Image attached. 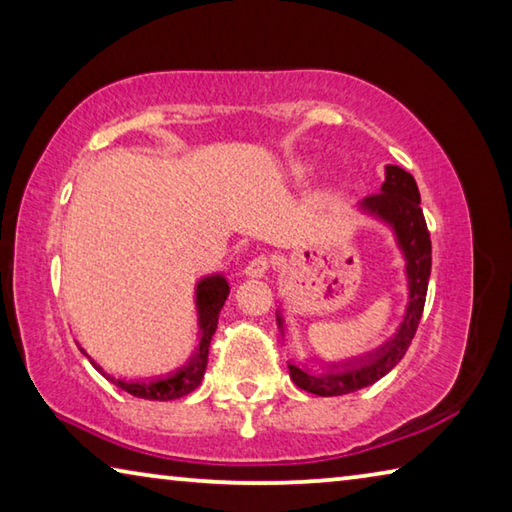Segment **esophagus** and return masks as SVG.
<instances>
[{"label": "esophagus", "mask_w": 512, "mask_h": 512, "mask_svg": "<svg viewBox=\"0 0 512 512\" xmlns=\"http://www.w3.org/2000/svg\"><path fill=\"white\" fill-rule=\"evenodd\" d=\"M268 266H271V259H268L266 255H257V257H253L246 264L244 273H246V277H253V280H255V277H264L266 275Z\"/></svg>", "instance_id": "1"}]
</instances>
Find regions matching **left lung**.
<instances>
[{"instance_id": "1", "label": "left lung", "mask_w": 512, "mask_h": 512, "mask_svg": "<svg viewBox=\"0 0 512 512\" xmlns=\"http://www.w3.org/2000/svg\"><path fill=\"white\" fill-rule=\"evenodd\" d=\"M361 212L375 216L393 230L406 262V280H409V305L393 339H388L377 350L352 357L339 363H327L325 372H314L307 366L289 363L293 384L302 391L320 397L345 395L361 391L388 375L409 350L415 329L422 318L424 298H427L431 275V239L420 207L418 185L409 171L395 164H386V180L379 194L366 196L359 203ZM277 327L284 334V318L277 311Z\"/></svg>"}]
</instances>
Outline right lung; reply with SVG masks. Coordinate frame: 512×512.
I'll list each match as a JSON object with an SVG mask.
<instances>
[{
  "instance_id": "obj_1",
  "label": "right lung",
  "mask_w": 512,
  "mask_h": 512,
  "mask_svg": "<svg viewBox=\"0 0 512 512\" xmlns=\"http://www.w3.org/2000/svg\"><path fill=\"white\" fill-rule=\"evenodd\" d=\"M230 293V284L221 273L205 275L196 284V314H198V348L194 350L192 357L180 366L176 372H171L167 377L158 379H137V381H126V379H115L108 375L97 361H94L88 352L81 348L85 357L97 368L103 377L110 379L112 384H117L121 391L131 393L135 397H142V400H178V397L189 395L201 386L205 368H207V352H210V341L216 332V323H219V311L223 307L225 298Z\"/></svg>"
}]
</instances>
